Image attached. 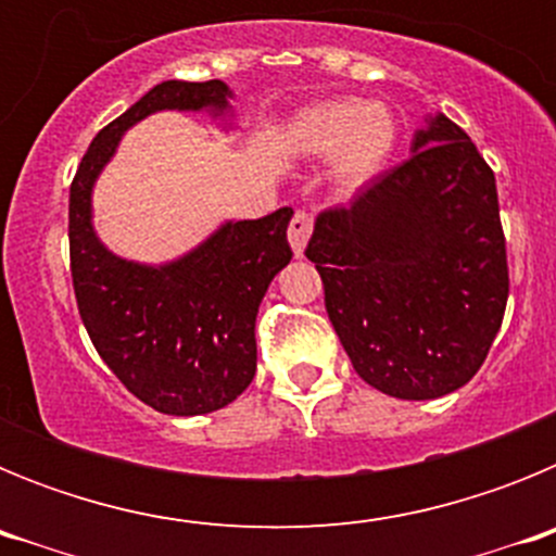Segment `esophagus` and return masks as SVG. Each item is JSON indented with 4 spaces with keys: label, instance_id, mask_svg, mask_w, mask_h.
Here are the masks:
<instances>
[{
    "label": "esophagus",
    "instance_id": "34e87169",
    "mask_svg": "<svg viewBox=\"0 0 556 556\" xmlns=\"http://www.w3.org/2000/svg\"><path fill=\"white\" fill-rule=\"evenodd\" d=\"M312 228H314V223L306 211H298V214L289 219V244H292L294 255H303L308 236H312Z\"/></svg>",
    "mask_w": 556,
    "mask_h": 556
}]
</instances>
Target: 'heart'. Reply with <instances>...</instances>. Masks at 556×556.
<instances>
[{"mask_svg": "<svg viewBox=\"0 0 556 556\" xmlns=\"http://www.w3.org/2000/svg\"><path fill=\"white\" fill-rule=\"evenodd\" d=\"M287 147L292 155L326 161L337 155V184L356 191L384 169L397 144L395 113L358 97L314 102L289 122Z\"/></svg>", "mask_w": 556, "mask_h": 556, "instance_id": "obj_1", "label": "heart"}]
</instances>
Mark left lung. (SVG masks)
I'll return each instance as SVG.
<instances>
[{"instance_id":"8db88e82","label":"left lung","mask_w":556,"mask_h":556,"mask_svg":"<svg viewBox=\"0 0 556 556\" xmlns=\"http://www.w3.org/2000/svg\"><path fill=\"white\" fill-rule=\"evenodd\" d=\"M353 370L384 395L431 401L479 372L509 294L495 175L434 116L412 159L323 211L306 244Z\"/></svg>"}]
</instances>
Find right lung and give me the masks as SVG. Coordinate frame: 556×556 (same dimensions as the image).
<instances>
[{
  "mask_svg": "<svg viewBox=\"0 0 556 556\" xmlns=\"http://www.w3.org/2000/svg\"><path fill=\"white\" fill-rule=\"evenodd\" d=\"M223 80H166L102 127L68 189V258L83 326L113 376L164 415H205L242 395L255 376V314L292 258V208L225 223L164 267L113 255L91 225V186L122 132L155 111H228Z\"/></svg>",
  "mask_w": 556,
  "mask_h": 556,
  "instance_id": "right-lung-1",
  "label": "right lung"
}]
</instances>
